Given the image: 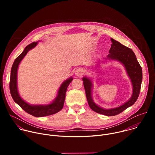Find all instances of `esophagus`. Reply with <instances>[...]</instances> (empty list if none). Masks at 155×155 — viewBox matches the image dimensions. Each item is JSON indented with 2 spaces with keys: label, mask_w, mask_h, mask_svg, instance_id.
I'll return each instance as SVG.
<instances>
[{
  "label": "esophagus",
  "mask_w": 155,
  "mask_h": 155,
  "mask_svg": "<svg viewBox=\"0 0 155 155\" xmlns=\"http://www.w3.org/2000/svg\"><path fill=\"white\" fill-rule=\"evenodd\" d=\"M84 74V70L81 68H78L75 71V74L77 77H81Z\"/></svg>",
  "instance_id": "esophagus-1"
}]
</instances>
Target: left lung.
<instances>
[{
  "instance_id": "1",
  "label": "left lung",
  "mask_w": 155,
  "mask_h": 155,
  "mask_svg": "<svg viewBox=\"0 0 155 155\" xmlns=\"http://www.w3.org/2000/svg\"><path fill=\"white\" fill-rule=\"evenodd\" d=\"M111 41L112 44L109 50L110 54L104 60L105 61L107 60L117 61L124 65L132 86V94L130 98L123 105L117 107L108 109L102 108L93 101L92 79L87 77H84L82 78L89 106L93 111L106 116L117 115L133 105L139 96L142 81V70L133 51L112 38H111ZM100 62L102 61H99L98 63L99 64Z\"/></svg>"
}]
</instances>
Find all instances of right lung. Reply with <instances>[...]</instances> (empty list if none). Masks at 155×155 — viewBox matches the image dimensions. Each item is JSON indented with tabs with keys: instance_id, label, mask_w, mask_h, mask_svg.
<instances>
[{
	"instance_id": "obj_1",
	"label": "right lung",
	"mask_w": 155,
	"mask_h": 155,
	"mask_svg": "<svg viewBox=\"0 0 155 155\" xmlns=\"http://www.w3.org/2000/svg\"><path fill=\"white\" fill-rule=\"evenodd\" d=\"M38 44V41L33 42L28 45L15 60L11 69L10 80V91L13 101L19 105L22 109L29 114L35 117H46L58 113L63 108L65 94L68 87L73 80L72 77L65 80L59 87L58 94L55 99L48 104L32 105L25 101L19 94L17 86V74L19 63L23 60L29 51L35 48Z\"/></svg>"
}]
</instances>
